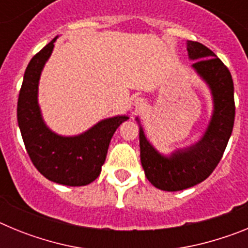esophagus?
<instances>
[{
    "mask_svg": "<svg viewBox=\"0 0 248 248\" xmlns=\"http://www.w3.org/2000/svg\"><path fill=\"white\" fill-rule=\"evenodd\" d=\"M143 105H144V102H143V99H137V102H135V107H137V108H143Z\"/></svg>",
    "mask_w": 248,
    "mask_h": 248,
    "instance_id": "obj_1",
    "label": "esophagus"
}]
</instances>
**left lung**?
Masks as SVG:
<instances>
[{
    "mask_svg": "<svg viewBox=\"0 0 248 248\" xmlns=\"http://www.w3.org/2000/svg\"><path fill=\"white\" fill-rule=\"evenodd\" d=\"M187 53L195 61L192 68L211 89L214 113L199 143L176 150L170 156L157 153L140 126V160L145 176L164 191H180L207 179L220 163L235 122L233 80L229 68L211 49L199 42L187 41Z\"/></svg>",
    "mask_w": 248,
    "mask_h": 248,
    "instance_id": "8db88e82",
    "label": "left lung"
}]
</instances>
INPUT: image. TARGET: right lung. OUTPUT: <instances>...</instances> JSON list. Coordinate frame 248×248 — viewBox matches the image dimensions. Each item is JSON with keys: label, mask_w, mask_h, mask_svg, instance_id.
Segmentation results:
<instances>
[{"label": "right lung", "mask_w": 248, "mask_h": 248, "mask_svg": "<svg viewBox=\"0 0 248 248\" xmlns=\"http://www.w3.org/2000/svg\"><path fill=\"white\" fill-rule=\"evenodd\" d=\"M56 39L39 50L26 68L17 103V120L26 150L43 176L62 185L84 186L99 176L111 137L128 117L104 119L77 137H61L47 128L37 94L41 72Z\"/></svg>", "instance_id": "right-lung-1"}]
</instances>
